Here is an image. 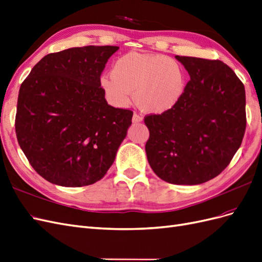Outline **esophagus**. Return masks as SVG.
<instances>
[{"mask_svg": "<svg viewBox=\"0 0 262 262\" xmlns=\"http://www.w3.org/2000/svg\"><path fill=\"white\" fill-rule=\"evenodd\" d=\"M142 121H143V118H142L141 116H139L137 114L133 115V117H132V122L133 123H139V122H142Z\"/></svg>", "mask_w": 262, "mask_h": 262, "instance_id": "obj_1", "label": "esophagus"}]
</instances>
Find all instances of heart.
<instances>
[{"mask_svg":"<svg viewBox=\"0 0 262 262\" xmlns=\"http://www.w3.org/2000/svg\"><path fill=\"white\" fill-rule=\"evenodd\" d=\"M108 99L118 107L134 100L147 114L160 115L175 107L186 91V74L179 63L164 54L132 51L118 58L112 74L100 77Z\"/></svg>","mask_w":262,"mask_h":262,"instance_id":"1","label":"heart"}]
</instances>
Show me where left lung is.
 <instances>
[{
  "instance_id": "obj_1",
  "label": "left lung",
  "mask_w": 262,
  "mask_h": 262,
  "mask_svg": "<svg viewBox=\"0 0 262 262\" xmlns=\"http://www.w3.org/2000/svg\"><path fill=\"white\" fill-rule=\"evenodd\" d=\"M188 71L184 96L167 113L145 117V152L156 175L173 185H200L223 171L241 147L246 94L220 60L175 57Z\"/></svg>"
}]
</instances>
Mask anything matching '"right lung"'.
Wrapping results in <instances>:
<instances>
[{
	"label": "right lung",
	"instance_id": "right-lung-1",
	"mask_svg": "<svg viewBox=\"0 0 262 262\" xmlns=\"http://www.w3.org/2000/svg\"><path fill=\"white\" fill-rule=\"evenodd\" d=\"M116 46L47 54L23 82L15 130L33 168L62 187L93 185L106 175L133 113L108 105L100 74Z\"/></svg>",
	"mask_w": 262,
	"mask_h": 262
}]
</instances>
